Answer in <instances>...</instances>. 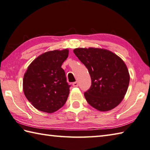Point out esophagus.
I'll list each match as a JSON object with an SVG mask.
<instances>
[{"label":"esophagus","mask_w":150,"mask_h":150,"mask_svg":"<svg viewBox=\"0 0 150 150\" xmlns=\"http://www.w3.org/2000/svg\"><path fill=\"white\" fill-rule=\"evenodd\" d=\"M73 86H74V87H78L79 86V83H78L77 81L75 82V83H73Z\"/></svg>","instance_id":"obj_1"}]
</instances>
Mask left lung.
<instances>
[{
    "label": "left lung",
    "mask_w": 150,
    "mask_h": 150,
    "mask_svg": "<svg viewBox=\"0 0 150 150\" xmlns=\"http://www.w3.org/2000/svg\"><path fill=\"white\" fill-rule=\"evenodd\" d=\"M73 52L86 67L92 85L84 95L91 106L100 111L112 110L123 100L129 84L124 62L108 50L77 48Z\"/></svg>",
    "instance_id": "obj_1"
}]
</instances>
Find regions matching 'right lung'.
Here are the masks:
<instances>
[{
    "label": "right lung",
    "instance_id": "add662e5",
    "mask_svg": "<svg viewBox=\"0 0 150 150\" xmlns=\"http://www.w3.org/2000/svg\"><path fill=\"white\" fill-rule=\"evenodd\" d=\"M68 54V49L46 52L28 67L23 78V91L36 109L52 113L66 103L70 85L61 66Z\"/></svg>",
    "mask_w": 150,
    "mask_h": 150
}]
</instances>
